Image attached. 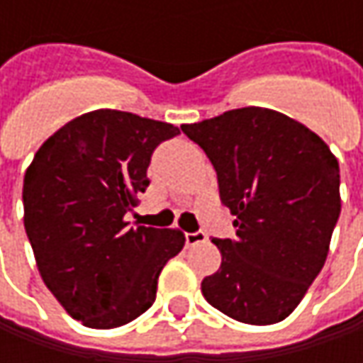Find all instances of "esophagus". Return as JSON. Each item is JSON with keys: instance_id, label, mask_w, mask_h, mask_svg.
Listing matches in <instances>:
<instances>
[{"instance_id": "34e87169", "label": "esophagus", "mask_w": 363, "mask_h": 363, "mask_svg": "<svg viewBox=\"0 0 363 363\" xmlns=\"http://www.w3.org/2000/svg\"><path fill=\"white\" fill-rule=\"evenodd\" d=\"M203 240H206V234H203V232H188V234H186V244H188V246L203 242Z\"/></svg>"}]
</instances>
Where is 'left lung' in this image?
Instances as JSON below:
<instances>
[{
  "instance_id": "1",
  "label": "left lung",
  "mask_w": 363,
  "mask_h": 363,
  "mask_svg": "<svg viewBox=\"0 0 363 363\" xmlns=\"http://www.w3.org/2000/svg\"><path fill=\"white\" fill-rule=\"evenodd\" d=\"M182 131L212 161L236 226V240H212L222 264L202 281L203 297L248 325L283 321L325 264L342 210L340 163L317 133L264 106Z\"/></svg>"
}]
</instances>
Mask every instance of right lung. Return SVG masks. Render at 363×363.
<instances>
[{"mask_svg":"<svg viewBox=\"0 0 363 363\" xmlns=\"http://www.w3.org/2000/svg\"><path fill=\"white\" fill-rule=\"evenodd\" d=\"M179 127L99 108L40 145L23 175V226L44 285L92 329L121 328L153 305L179 228H129L125 214L149 186L153 149Z\"/></svg>","mask_w":363,"mask_h":363,"instance_id":"obj_1","label":"right lung"}]
</instances>
